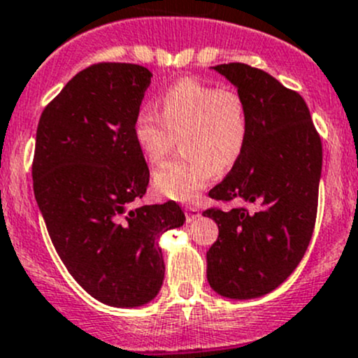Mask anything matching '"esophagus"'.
<instances>
[{
    "label": "esophagus",
    "mask_w": 358,
    "mask_h": 358,
    "mask_svg": "<svg viewBox=\"0 0 358 358\" xmlns=\"http://www.w3.org/2000/svg\"><path fill=\"white\" fill-rule=\"evenodd\" d=\"M185 215H187V222H194L196 218H199V209L196 208V206H187L185 208Z\"/></svg>",
    "instance_id": "obj_1"
}]
</instances>
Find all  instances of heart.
I'll use <instances>...</instances> for the list:
<instances>
[{
  "label": "heart",
  "mask_w": 358,
  "mask_h": 358,
  "mask_svg": "<svg viewBox=\"0 0 358 358\" xmlns=\"http://www.w3.org/2000/svg\"><path fill=\"white\" fill-rule=\"evenodd\" d=\"M157 112L140 110L133 138L143 159L157 164L178 138L183 156L162 164L154 175L159 194L173 201H194L215 173H229L243 157L249 115L236 90L182 79L159 95Z\"/></svg>",
  "instance_id": "obj_1"
}]
</instances>
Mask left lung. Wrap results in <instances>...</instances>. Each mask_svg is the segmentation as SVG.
<instances>
[{
  "instance_id": "1",
  "label": "left lung",
  "mask_w": 358,
  "mask_h": 358,
  "mask_svg": "<svg viewBox=\"0 0 358 358\" xmlns=\"http://www.w3.org/2000/svg\"><path fill=\"white\" fill-rule=\"evenodd\" d=\"M244 99L249 135L243 157L209 197L243 199L255 211L206 209L220 234L209 248L208 282L220 296L268 294L301 262L317 216L322 143L305 100L265 71L246 64L213 67Z\"/></svg>"
}]
</instances>
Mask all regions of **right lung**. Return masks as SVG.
<instances>
[{
	"instance_id": "right-lung-1",
	"label": "right lung",
	"mask_w": 358,
	"mask_h": 358,
	"mask_svg": "<svg viewBox=\"0 0 358 358\" xmlns=\"http://www.w3.org/2000/svg\"><path fill=\"white\" fill-rule=\"evenodd\" d=\"M152 72L95 64L45 107L36 131L34 197L69 273L88 294L136 308L164 280L162 234L185 222L175 201L129 208L149 185L133 138Z\"/></svg>"
}]
</instances>
